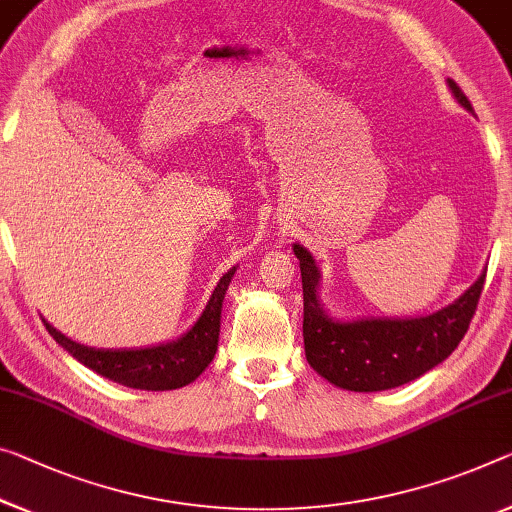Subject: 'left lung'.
<instances>
[{"label":"left lung","mask_w":512,"mask_h":512,"mask_svg":"<svg viewBox=\"0 0 512 512\" xmlns=\"http://www.w3.org/2000/svg\"><path fill=\"white\" fill-rule=\"evenodd\" d=\"M460 107H474L453 80H446ZM304 293V352L313 371L345 391H387L426 375L458 348L474 318L485 272L458 300L416 318H334L320 300V270L306 247L293 245Z\"/></svg>","instance_id":"obj_1"}]
</instances>
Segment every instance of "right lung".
<instances>
[{
    "label": "right lung",
    "instance_id": "obj_1",
    "mask_svg": "<svg viewBox=\"0 0 512 512\" xmlns=\"http://www.w3.org/2000/svg\"><path fill=\"white\" fill-rule=\"evenodd\" d=\"M238 265H233L222 279L217 281L215 290H212L206 309L196 318L194 325L187 329L183 336L174 338L169 343L148 345V348H121V350H107V348H89L61 334L57 327L45 322L47 332L52 334L61 348H64L70 357H75L80 364H84L98 375L107 377L116 384L130 389H144V391H171L180 389L185 384L194 382L206 368L210 361L215 359L217 343H219V325H222V302L229 283L233 279Z\"/></svg>",
    "mask_w": 512,
    "mask_h": 512
}]
</instances>
